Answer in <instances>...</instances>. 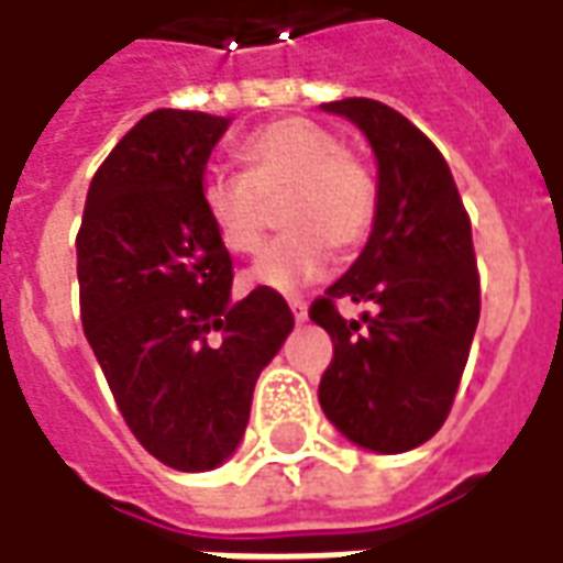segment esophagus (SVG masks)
<instances>
[{
	"instance_id": "obj_1",
	"label": "esophagus",
	"mask_w": 563,
	"mask_h": 563,
	"mask_svg": "<svg viewBox=\"0 0 563 563\" xmlns=\"http://www.w3.org/2000/svg\"><path fill=\"white\" fill-rule=\"evenodd\" d=\"M290 309H294V319L297 322H307V300L303 297H288Z\"/></svg>"
}]
</instances>
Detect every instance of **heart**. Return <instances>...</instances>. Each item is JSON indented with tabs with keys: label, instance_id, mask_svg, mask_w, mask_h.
Masks as SVG:
<instances>
[{
	"label": "heart",
	"instance_id": "1",
	"mask_svg": "<svg viewBox=\"0 0 563 563\" xmlns=\"http://www.w3.org/2000/svg\"><path fill=\"white\" fill-rule=\"evenodd\" d=\"M235 157L241 176H207L201 207L222 247L251 256L263 244L266 207L282 198L278 225L285 232L247 275L260 288H300L322 275L328 247L350 254L372 232L378 179L325 126L300 117L275 120L251 132Z\"/></svg>",
	"mask_w": 563,
	"mask_h": 563
}]
</instances>
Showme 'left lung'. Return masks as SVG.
<instances>
[{
    "instance_id": "1",
    "label": "left lung",
    "mask_w": 563,
    "mask_h": 563,
    "mask_svg": "<svg viewBox=\"0 0 563 563\" xmlns=\"http://www.w3.org/2000/svg\"><path fill=\"white\" fill-rule=\"evenodd\" d=\"M350 117L378 157V217L360 260L312 300L331 334L319 380L328 421L362 449L406 452L443 428L481 319L471 217L446 157L412 120L375 98L322 104ZM341 302H372L365 327Z\"/></svg>"
}]
</instances>
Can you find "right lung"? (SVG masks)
Segmentation results:
<instances>
[{
    "label": "right lung",
    "instance_id": "add662e5",
    "mask_svg": "<svg viewBox=\"0 0 563 563\" xmlns=\"http://www.w3.org/2000/svg\"><path fill=\"white\" fill-rule=\"evenodd\" d=\"M229 117L161 108L98 167L77 235L79 319L135 440L176 471L222 465L260 372L294 328L273 288L232 303V256L201 207Z\"/></svg>",
    "mask_w": 563,
    "mask_h": 563
}]
</instances>
